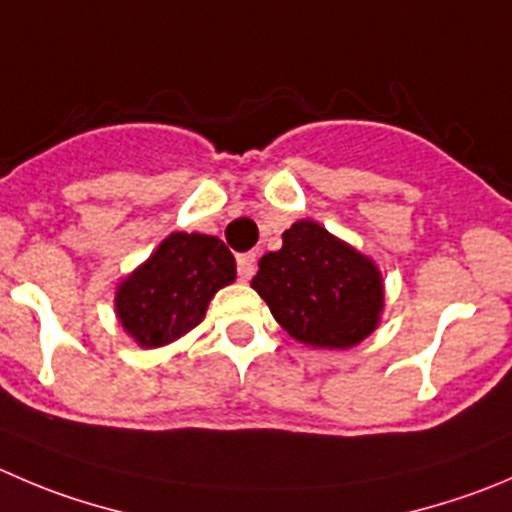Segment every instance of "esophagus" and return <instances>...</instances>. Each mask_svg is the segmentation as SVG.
<instances>
[{
	"label": "esophagus",
	"instance_id": "esophagus-1",
	"mask_svg": "<svg viewBox=\"0 0 512 512\" xmlns=\"http://www.w3.org/2000/svg\"><path fill=\"white\" fill-rule=\"evenodd\" d=\"M238 264V276H241L243 281H248L253 276V271H256V253L248 251V253H241L236 259Z\"/></svg>",
	"mask_w": 512,
	"mask_h": 512
}]
</instances>
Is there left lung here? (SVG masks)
Listing matches in <instances>:
<instances>
[{"instance_id":"left-lung-1","label":"left lung","mask_w":512,"mask_h":512,"mask_svg":"<svg viewBox=\"0 0 512 512\" xmlns=\"http://www.w3.org/2000/svg\"><path fill=\"white\" fill-rule=\"evenodd\" d=\"M281 238L284 246L266 253L251 281L281 329L314 349L364 342L384 311L379 266L309 218L296 221Z\"/></svg>"}]
</instances>
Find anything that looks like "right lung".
Segmentation results:
<instances>
[{
	"label": "right lung",
	"instance_id": "obj_1",
	"mask_svg": "<svg viewBox=\"0 0 512 512\" xmlns=\"http://www.w3.org/2000/svg\"><path fill=\"white\" fill-rule=\"evenodd\" d=\"M233 281L236 259L221 238L175 231L120 281L115 316L138 347H165L196 329L216 291Z\"/></svg>",
	"mask_w": 512,
	"mask_h": 512
}]
</instances>
